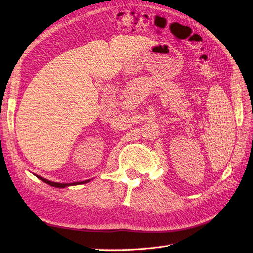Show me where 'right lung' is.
I'll return each mask as SVG.
<instances>
[{
    "mask_svg": "<svg viewBox=\"0 0 253 253\" xmlns=\"http://www.w3.org/2000/svg\"><path fill=\"white\" fill-rule=\"evenodd\" d=\"M38 178L41 179L42 181L48 183V185L52 186V187H57V188H65L67 186H74V185H81V183H86L88 182L89 180H84V181H79V182H73V183H59V182H53V181H49L47 179H45L43 177H40V176H37Z\"/></svg>",
    "mask_w": 253,
    "mask_h": 253,
    "instance_id": "1",
    "label": "right lung"
}]
</instances>
